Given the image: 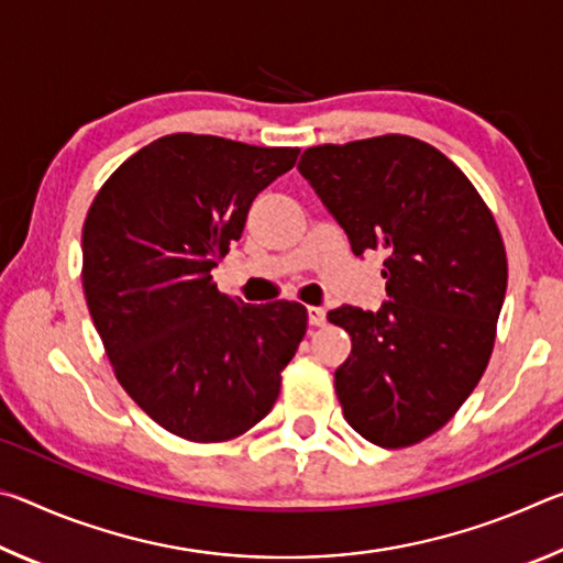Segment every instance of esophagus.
I'll use <instances>...</instances> for the list:
<instances>
[{
  "mask_svg": "<svg viewBox=\"0 0 563 563\" xmlns=\"http://www.w3.org/2000/svg\"><path fill=\"white\" fill-rule=\"evenodd\" d=\"M325 316H328L325 308H316V305H312V308H308V322H310L312 328L325 325Z\"/></svg>",
  "mask_w": 563,
  "mask_h": 563,
  "instance_id": "esophagus-1",
  "label": "esophagus"
}]
</instances>
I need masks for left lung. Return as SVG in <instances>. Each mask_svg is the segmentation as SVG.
Wrapping results in <instances>:
<instances>
[{"mask_svg":"<svg viewBox=\"0 0 563 563\" xmlns=\"http://www.w3.org/2000/svg\"><path fill=\"white\" fill-rule=\"evenodd\" d=\"M298 170L352 253L387 255L379 310L328 312L352 340L335 369L342 415L385 450L424 440L487 369L507 292L499 228L450 158L399 133L312 146Z\"/></svg>","mask_w":563,"mask_h":563,"instance_id":"left-lung-1","label":"left lung"}]
</instances>
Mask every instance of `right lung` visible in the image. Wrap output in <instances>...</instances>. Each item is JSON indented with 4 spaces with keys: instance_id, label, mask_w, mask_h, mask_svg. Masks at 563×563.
<instances>
[{
    "instance_id": "obj_1",
    "label": "right lung",
    "mask_w": 563,
    "mask_h": 563,
    "mask_svg": "<svg viewBox=\"0 0 563 563\" xmlns=\"http://www.w3.org/2000/svg\"><path fill=\"white\" fill-rule=\"evenodd\" d=\"M298 154L170 133L113 170L84 221V295L113 373L184 440L225 442L258 424L308 328L300 302L245 305L211 275L255 196Z\"/></svg>"
}]
</instances>
